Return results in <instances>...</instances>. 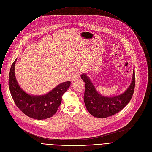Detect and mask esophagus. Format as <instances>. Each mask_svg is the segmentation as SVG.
Listing matches in <instances>:
<instances>
[{"label": "esophagus", "instance_id": "obj_1", "mask_svg": "<svg viewBox=\"0 0 152 152\" xmlns=\"http://www.w3.org/2000/svg\"><path fill=\"white\" fill-rule=\"evenodd\" d=\"M80 73L77 72H75L74 75L72 76V78L71 79V81L72 82H74L75 81H77V80H78L80 78Z\"/></svg>", "mask_w": 152, "mask_h": 152}]
</instances>
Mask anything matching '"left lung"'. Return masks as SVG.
Listing matches in <instances>:
<instances>
[{
  "instance_id": "left-lung-1",
  "label": "left lung",
  "mask_w": 152,
  "mask_h": 152,
  "mask_svg": "<svg viewBox=\"0 0 152 152\" xmlns=\"http://www.w3.org/2000/svg\"><path fill=\"white\" fill-rule=\"evenodd\" d=\"M81 78L86 83V91L84 96L85 105L88 112L95 117L105 118L117 113L129 102L134 93L135 87L134 67L132 80L129 87L122 94L114 97H106L101 95L97 91L86 74H82Z\"/></svg>"
}]
</instances>
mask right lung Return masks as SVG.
<instances>
[{
  "instance_id": "right-lung-1",
  "label": "right lung",
  "mask_w": 152,
  "mask_h": 152,
  "mask_svg": "<svg viewBox=\"0 0 152 152\" xmlns=\"http://www.w3.org/2000/svg\"><path fill=\"white\" fill-rule=\"evenodd\" d=\"M16 60L11 66L9 77V87L15 104L25 115L32 118L44 120L52 117L58 110L62 96L69 87L71 82L62 83L44 95L28 94L20 88L16 78L15 66Z\"/></svg>"
}]
</instances>
